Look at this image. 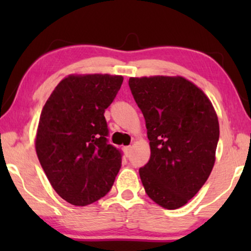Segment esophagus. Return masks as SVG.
Here are the masks:
<instances>
[{"mask_svg":"<svg viewBox=\"0 0 251 251\" xmlns=\"http://www.w3.org/2000/svg\"><path fill=\"white\" fill-rule=\"evenodd\" d=\"M124 153H125L126 155L129 154V151H131V146H124Z\"/></svg>","mask_w":251,"mask_h":251,"instance_id":"esophagus-1","label":"esophagus"}]
</instances>
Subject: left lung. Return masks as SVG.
Segmentation results:
<instances>
[{
  "mask_svg": "<svg viewBox=\"0 0 251 251\" xmlns=\"http://www.w3.org/2000/svg\"><path fill=\"white\" fill-rule=\"evenodd\" d=\"M142 109L151 157L139 169L145 192L164 209L185 205L208 180L216 160L220 124L211 101L183 76L129 77Z\"/></svg>",
  "mask_w": 251,
  "mask_h": 251,
  "instance_id": "obj_1",
  "label": "left lung"
}]
</instances>
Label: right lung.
<instances>
[{
    "mask_svg": "<svg viewBox=\"0 0 251 251\" xmlns=\"http://www.w3.org/2000/svg\"><path fill=\"white\" fill-rule=\"evenodd\" d=\"M124 77L111 74H71L43 106L35 150L56 194L85 206L111 190L122 168V153L107 142L105 109Z\"/></svg>",
    "mask_w": 251,
    "mask_h": 251,
    "instance_id": "add662e5",
    "label": "right lung"
}]
</instances>
